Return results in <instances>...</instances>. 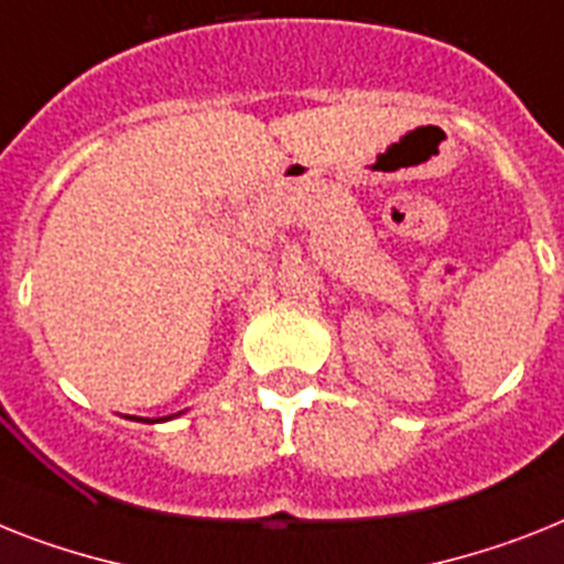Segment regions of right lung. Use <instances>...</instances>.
<instances>
[{
	"mask_svg": "<svg viewBox=\"0 0 564 564\" xmlns=\"http://www.w3.org/2000/svg\"><path fill=\"white\" fill-rule=\"evenodd\" d=\"M178 415H181V412H178ZM178 415H170V417H158V421H172V417H178ZM149 423V421H147ZM152 423H155V421H152Z\"/></svg>",
	"mask_w": 564,
	"mask_h": 564,
	"instance_id": "1",
	"label": "right lung"
}]
</instances>
